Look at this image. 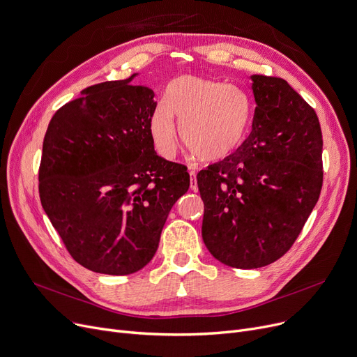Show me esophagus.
Listing matches in <instances>:
<instances>
[{
  "label": "esophagus",
  "instance_id": "obj_1",
  "mask_svg": "<svg viewBox=\"0 0 357 357\" xmlns=\"http://www.w3.org/2000/svg\"><path fill=\"white\" fill-rule=\"evenodd\" d=\"M190 186H191V190L192 191H197L198 190V185H197V174L194 172V171H191L190 172Z\"/></svg>",
  "mask_w": 357,
  "mask_h": 357
}]
</instances>
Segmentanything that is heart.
<instances>
[{
	"label": "heart",
	"mask_w": 357,
	"mask_h": 357,
	"mask_svg": "<svg viewBox=\"0 0 357 357\" xmlns=\"http://www.w3.org/2000/svg\"><path fill=\"white\" fill-rule=\"evenodd\" d=\"M183 144L205 163L230 158L248 140L255 119L249 93L236 85L194 75H181L167 85L150 117V135L165 159L178 147V127Z\"/></svg>",
	"instance_id": "heart-1"
}]
</instances>
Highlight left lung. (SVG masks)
I'll return each instance as SVG.
<instances>
[{
	"instance_id": "left-lung-1",
	"label": "left lung",
	"mask_w": 357,
	"mask_h": 357,
	"mask_svg": "<svg viewBox=\"0 0 357 357\" xmlns=\"http://www.w3.org/2000/svg\"><path fill=\"white\" fill-rule=\"evenodd\" d=\"M256 108L248 140L197 175L202 240L221 264L266 266L301 233L323 186L315 111L282 78L252 75Z\"/></svg>"
}]
</instances>
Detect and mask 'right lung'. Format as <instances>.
<instances>
[{"label":"right lung","instance_id":"right-lung-1","mask_svg":"<svg viewBox=\"0 0 357 357\" xmlns=\"http://www.w3.org/2000/svg\"><path fill=\"white\" fill-rule=\"evenodd\" d=\"M121 81L85 88L54 112L39 192L70 256L104 275H130L155 256L174 204L190 188L183 165L155 152V92Z\"/></svg>","mask_w":357,"mask_h":357}]
</instances>
